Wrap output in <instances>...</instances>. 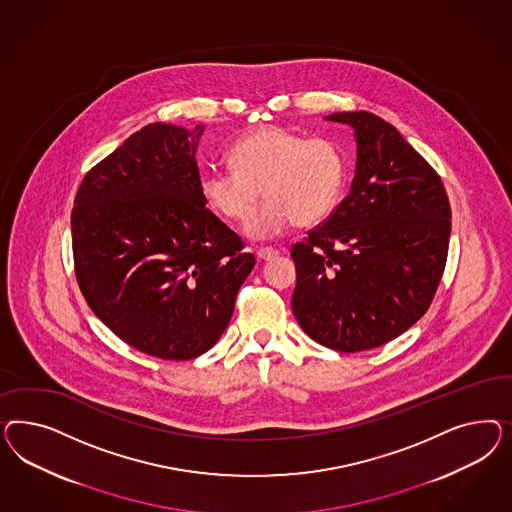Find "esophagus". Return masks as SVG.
<instances>
[{"instance_id": "esophagus-1", "label": "esophagus", "mask_w": 512, "mask_h": 512, "mask_svg": "<svg viewBox=\"0 0 512 512\" xmlns=\"http://www.w3.org/2000/svg\"><path fill=\"white\" fill-rule=\"evenodd\" d=\"M279 251L274 248H261L257 251V257L261 259V261H270V259H274V257H278Z\"/></svg>"}]
</instances>
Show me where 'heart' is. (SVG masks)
<instances>
[{
    "instance_id": "heart-1",
    "label": "heart",
    "mask_w": 512,
    "mask_h": 512,
    "mask_svg": "<svg viewBox=\"0 0 512 512\" xmlns=\"http://www.w3.org/2000/svg\"><path fill=\"white\" fill-rule=\"evenodd\" d=\"M231 167L201 174L202 201L217 216L244 223L251 238H274L293 223L313 227L334 212L345 186V155L334 140L306 139L291 129L268 125L236 140Z\"/></svg>"
}]
</instances>
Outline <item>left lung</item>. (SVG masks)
Masks as SVG:
<instances>
[{
  "label": "left lung",
  "mask_w": 512,
  "mask_h": 512,
  "mask_svg": "<svg viewBox=\"0 0 512 512\" xmlns=\"http://www.w3.org/2000/svg\"><path fill=\"white\" fill-rule=\"evenodd\" d=\"M351 125L357 167L349 195L291 249L293 311L311 340L341 353L381 347L432 304L450 238L439 174L372 112H334Z\"/></svg>",
  "instance_id": "obj_1"
}]
</instances>
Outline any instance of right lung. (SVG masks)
<instances>
[{
  "instance_id": "add662e5",
  "label": "right lung",
  "mask_w": 512,
  "mask_h": 512,
  "mask_svg": "<svg viewBox=\"0 0 512 512\" xmlns=\"http://www.w3.org/2000/svg\"><path fill=\"white\" fill-rule=\"evenodd\" d=\"M202 131L144 125L84 176L71 214L88 306L120 340L165 360L216 345L255 266L202 201Z\"/></svg>"
}]
</instances>
